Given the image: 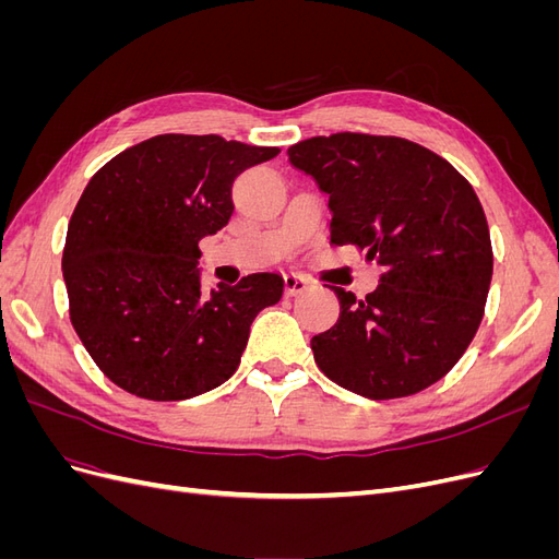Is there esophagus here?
Wrapping results in <instances>:
<instances>
[{"label":"esophagus","mask_w":559,"mask_h":559,"mask_svg":"<svg viewBox=\"0 0 559 559\" xmlns=\"http://www.w3.org/2000/svg\"><path fill=\"white\" fill-rule=\"evenodd\" d=\"M308 289H310V282L306 277L284 275V292H286V296H289V298H294V296H298L302 292H308Z\"/></svg>","instance_id":"obj_1"}]
</instances>
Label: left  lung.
<instances>
[{
  "instance_id": "1",
  "label": "left lung",
  "mask_w": 559,
  "mask_h": 559,
  "mask_svg": "<svg viewBox=\"0 0 559 559\" xmlns=\"http://www.w3.org/2000/svg\"><path fill=\"white\" fill-rule=\"evenodd\" d=\"M286 154L329 193L331 242L382 265L366 298L333 286L341 317L310 343L321 373L373 401L413 396L448 376L480 326L492 282L473 186L433 151L392 134L335 132Z\"/></svg>"
}]
</instances>
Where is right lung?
<instances>
[{
    "label": "right lung",
    "instance_id": "obj_1",
    "mask_svg": "<svg viewBox=\"0 0 559 559\" xmlns=\"http://www.w3.org/2000/svg\"><path fill=\"white\" fill-rule=\"evenodd\" d=\"M277 146L218 134H156L99 167L67 226L70 319L103 373L148 401H181L226 382L249 326L284 280L242 277L202 292L198 242L235 210L233 181Z\"/></svg>",
    "mask_w": 559,
    "mask_h": 559
}]
</instances>
